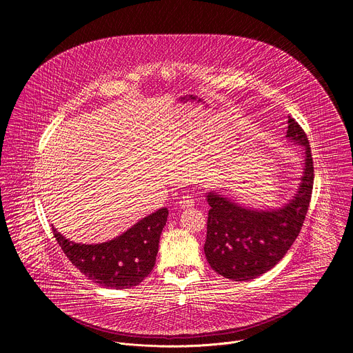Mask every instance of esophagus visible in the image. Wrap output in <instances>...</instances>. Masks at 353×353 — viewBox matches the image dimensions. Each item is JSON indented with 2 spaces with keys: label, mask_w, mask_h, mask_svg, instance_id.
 Masks as SVG:
<instances>
[{
  "label": "esophagus",
  "mask_w": 353,
  "mask_h": 353,
  "mask_svg": "<svg viewBox=\"0 0 353 353\" xmlns=\"http://www.w3.org/2000/svg\"><path fill=\"white\" fill-rule=\"evenodd\" d=\"M194 204H195V199H194L192 196H188V195L183 196V198L179 201V207H180L181 210H191V208L194 207Z\"/></svg>",
  "instance_id": "esophagus-1"
}]
</instances>
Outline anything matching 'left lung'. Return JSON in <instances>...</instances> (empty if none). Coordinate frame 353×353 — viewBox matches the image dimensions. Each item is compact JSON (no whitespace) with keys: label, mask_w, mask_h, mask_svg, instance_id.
<instances>
[{"label":"left lung","mask_w":353,"mask_h":353,"mask_svg":"<svg viewBox=\"0 0 353 353\" xmlns=\"http://www.w3.org/2000/svg\"><path fill=\"white\" fill-rule=\"evenodd\" d=\"M286 138L303 146V168L296 194L281 208H250L218 192L205 194L208 211L204 251L211 268L233 281H250L274 268L303 226L314 180L307 135L289 117Z\"/></svg>","instance_id":"left-lung-1"}]
</instances>
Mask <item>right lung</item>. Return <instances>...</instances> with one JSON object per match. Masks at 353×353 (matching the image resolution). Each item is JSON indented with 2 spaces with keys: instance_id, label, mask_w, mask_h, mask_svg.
<instances>
[{
  "instance_id": "1",
  "label": "right lung",
  "mask_w": 353,
  "mask_h": 353,
  "mask_svg": "<svg viewBox=\"0 0 353 353\" xmlns=\"http://www.w3.org/2000/svg\"><path fill=\"white\" fill-rule=\"evenodd\" d=\"M168 215V208H161L113 240L97 244L75 243L54 226L53 233L64 254L88 279L103 288L128 289L152 271Z\"/></svg>"
}]
</instances>
